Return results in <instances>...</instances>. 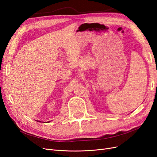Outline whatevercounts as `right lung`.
Returning <instances> with one entry per match:
<instances>
[{
    "label": "right lung",
    "instance_id": "1",
    "mask_svg": "<svg viewBox=\"0 0 157 157\" xmlns=\"http://www.w3.org/2000/svg\"><path fill=\"white\" fill-rule=\"evenodd\" d=\"M36 121H38V122H41V121H37V120H36ZM49 122H50V121H48V123H49Z\"/></svg>",
    "mask_w": 157,
    "mask_h": 157
}]
</instances>
